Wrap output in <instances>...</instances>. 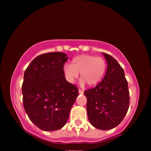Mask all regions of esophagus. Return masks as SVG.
I'll return each mask as SVG.
<instances>
[{"instance_id":"esophagus-1","label":"esophagus","mask_w":151,"mask_h":151,"mask_svg":"<svg viewBox=\"0 0 151 151\" xmlns=\"http://www.w3.org/2000/svg\"><path fill=\"white\" fill-rule=\"evenodd\" d=\"M78 93L80 94H83L84 93V91L81 90V89H79V90H78Z\"/></svg>"}]
</instances>
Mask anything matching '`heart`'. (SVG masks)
<instances>
[{
    "mask_svg": "<svg viewBox=\"0 0 151 151\" xmlns=\"http://www.w3.org/2000/svg\"><path fill=\"white\" fill-rule=\"evenodd\" d=\"M106 70V63L104 58L90 55L77 56L71 61V64H66L63 66V72L66 80L74 83L80 73L81 85L86 83L93 86L99 83L103 78Z\"/></svg>",
    "mask_w": 151,
    "mask_h": 151,
    "instance_id": "obj_1",
    "label": "heart"
}]
</instances>
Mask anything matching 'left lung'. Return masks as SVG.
I'll return each mask as SVG.
<instances>
[{"mask_svg":"<svg viewBox=\"0 0 151 151\" xmlns=\"http://www.w3.org/2000/svg\"><path fill=\"white\" fill-rule=\"evenodd\" d=\"M103 55L107 63L105 75L95 87L84 94L91 124L104 131L118 126L124 119L129 106V92L121 65L111 55Z\"/></svg>","mask_w":151,"mask_h":151,"instance_id":"1","label":"left lung"}]
</instances>
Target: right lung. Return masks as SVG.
I'll return each instance as SVG.
<instances>
[{
    "label": "right lung",
    "instance_id": "obj_1",
    "mask_svg": "<svg viewBox=\"0 0 151 151\" xmlns=\"http://www.w3.org/2000/svg\"><path fill=\"white\" fill-rule=\"evenodd\" d=\"M65 53L38 56L28 66L22 86L24 111L36 126L45 131L59 130L69 117L78 89L66 80Z\"/></svg>",
    "mask_w": 151,
    "mask_h": 151
}]
</instances>
